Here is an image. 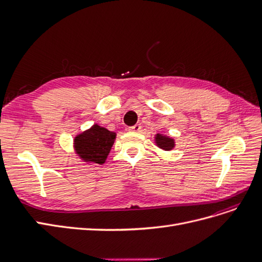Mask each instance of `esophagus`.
I'll return each instance as SVG.
<instances>
[{"label":"esophagus","mask_w":262,"mask_h":262,"mask_svg":"<svg viewBox=\"0 0 262 262\" xmlns=\"http://www.w3.org/2000/svg\"><path fill=\"white\" fill-rule=\"evenodd\" d=\"M140 130H141V125L140 124H136V125L130 126V128H129V131H131V132H139Z\"/></svg>","instance_id":"34e87169"}]
</instances>
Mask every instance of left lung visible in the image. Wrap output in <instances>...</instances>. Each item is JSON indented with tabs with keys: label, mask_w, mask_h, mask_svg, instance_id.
Segmentation results:
<instances>
[{
	"label": "left lung",
	"mask_w": 262,
	"mask_h": 262,
	"mask_svg": "<svg viewBox=\"0 0 262 262\" xmlns=\"http://www.w3.org/2000/svg\"><path fill=\"white\" fill-rule=\"evenodd\" d=\"M154 142H155V145L163 150H171L173 147L176 146L175 139L169 137V136H166V134H162V133L155 134Z\"/></svg>",
	"instance_id": "left-lung-1"
}]
</instances>
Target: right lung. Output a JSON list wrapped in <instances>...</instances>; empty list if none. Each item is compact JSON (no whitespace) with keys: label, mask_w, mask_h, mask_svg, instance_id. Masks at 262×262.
I'll use <instances>...</instances> for the list:
<instances>
[{"label":"right lung","mask_w":262,"mask_h":262,"mask_svg":"<svg viewBox=\"0 0 262 262\" xmlns=\"http://www.w3.org/2000/svg\"><path fill=\"white\" fill-rule=\"evenodd\" d=\"M116 137V132L109 131L98 124H93L90 129L74 137V152L86 164L102 165L107 160Z\"/></svg>","instance_id":"add662e5"}]
</instances>
